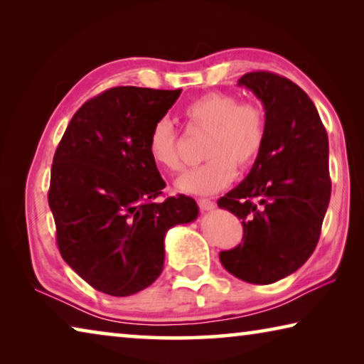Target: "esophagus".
Instances as JSON below:
<instances>
[{
  "instance_id": "34e87169",
  "label": "esophagus",
  "mask_w": 364,
  "mask_h": 364,
  "mask_svg": "<svg viewBox=\"0 0 364 364\" xmlns=\"http://www.w3.org/2000/svg\"><path fill=\"white\" fill-rule=\"evenodd\" d=\"M197 205H199L200 210L204 212H210L215 208V202L213 200H208V199H199L197 200Z\"/></svg>"
}]
</instances>
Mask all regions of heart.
<instances>
[{"instance_id": "b5f03b06", "label": "heart", "mask_w": 364, "mask_h": 364, "mask_svg": "<svg viewBox=\"0 0 364 364\" xmlns=\"http://www.w3.org/2000/svg\"><path fill=\"white\" fill-rule=\"evenodd\" d=\"M191 127L207 132L200 167L178 178L176 188L188 194L208 196L232 181L236 167L245 170L255 164L267 138V117L255 102H239L234 95L210 91L184 107ZM152 162L168 171H180L178 136L168 120H159L147 138Z\"/></svg>"}]
</instances>
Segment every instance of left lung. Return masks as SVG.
Here are the masks:
<instances>
[{"label": "left lung", "mask_w": 364, "mask_h": 364, "mask_svg": "<svg viewBox=\"0 0 364 364\" xmlns=\"http://www.w3.org/2000/svg\"><path fill=\"white\" fill-rule=\"evenodd\" d=\"M262 101L267 138L245 180L218 200L242 220V242L220 252L232 276L271 284L315 250L331 199L329 141L315 104L300 86L271 72L239 78Z\"/></svg>", "instance_id": "8db88e82"}]
</instances>
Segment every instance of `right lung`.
Here are the masks:
<instances>
[{
	"mask_svg": "<svg viewBox=\"0 0 364 364\" xmlns=\"http://www.w3.org/2000/svg\"><path fill=\"white\" fill-rule=\"evenodd\" d=\"M181 90L117 86L80 107L51 167L48 202L65 263L96 291L127 297L164 269L165 234L199 215L193 197L156 199L165 181L147 151Z\"/></svg>",
	"mask_w": 364,
	"mask_h": 364,
	"instance_id": "right-lung-1",
	"label": "right lung"
}]
</instances>
